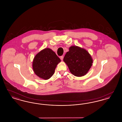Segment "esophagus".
<instances>
[{
	"instance_id": "34e87169",
	"label": "esophagus",
	"mask_w": 122,
	"mask_h": 122,
	"mask_svg": "<svg viewBox=\"0 0 122 122\" xmlns=\"http://www.w3.org/2000/svg\"><path fill=\"white\" fill-rule=\"evenodd\" d=\"M60 59L62 60V61H63V59H64V56H61L60 57Z\"/></svg>"
}]
</instances>
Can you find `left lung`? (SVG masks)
Returning a JSON list of instances; mask_svg holds the SVG:
<instances>
[{
    "label": "left lung",
    "instance_id": "left-lung-1",
    "mask_svg": "<svg viewBox=\"0 0 122 122\" xmlns=\"http://www.w3.org/2000/svg\"><path fill=\"white\" fill-rule=\"evenodd\" d=\"M64 61L73 75L81 77L86 75L91 68L93 59L87 51L79 46H70L66 52Z\"/></svg>",
    "mask_w": 122,
    "mask_h": 122
}]
</instances>
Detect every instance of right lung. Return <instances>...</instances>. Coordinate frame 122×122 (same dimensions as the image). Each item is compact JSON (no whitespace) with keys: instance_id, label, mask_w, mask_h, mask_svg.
Returning <instances> with one entry per match:
<instances>
[{"instance_id":"1","label":"right lung","mask_w":122,"mask_h":122,"mask_svg":"<svg viewBox=\"0 0 122 122\" xmlns=\"http://www.w3.org/2000/svg\"><path fill=\"white\" fill-rule=\"evenodd\" d=\"M61 61L56 54L46 48L38 52L34 57L32 67L35 74L44 80H48L54 74L57 64Z\"/></svg>"}]
</instances>
